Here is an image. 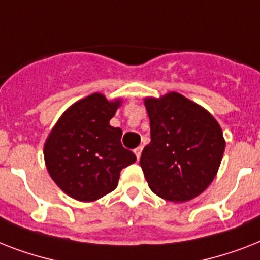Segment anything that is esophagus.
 <instances>
[{
    "mask_svg": "<svg viewBox=\"0 0 260 260\" xmlns=\"http://www.w3.org/2000/svg\"><path fill=\"white\" fill-rule=\"evenodd\" d=\"M142 151H143V147H138V148H135V150H134V152H135V155H136V158H138V160H139V159H140Z\"/></svg>",
    "mask_w": 260,
    "mask_h": 260,
    "instance_id": "1",
    "label": "esophagus"
}]
</instances>
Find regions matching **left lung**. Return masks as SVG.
Here are the masks:
<instances>
[{"label": "left lung", "mask_w": 260, "mask_h": 260, "mask_svg": "<svg viewBox=\"0 0 260 260\" xmlns=\"http://www.w3.org/2000/svg\"><path fill=\"white\" fill-rule=\"evenodd\" d=\"M151 142L140 158L150 189L171 202L193 200L216 177L225 150L217 120L185 95L146 97Z\"/></svg>", "instance_id": "left-lung-1"}]
</instances>
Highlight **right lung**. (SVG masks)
<instances>
[{
	"label": "right lung",
	"instance_id": "1",
	"mask_svg": "<svg viewBox=\"0 0 260 260\" xmlns=\"http://www.w3.org/2000/svg\"><path fill=\"white\" fill-rule=\"evenodd\" d=\"M121 104V98L90 94L69 106L47 136L43 154L48 174L77 201H97L113 191L120 171L136 162L122 147V131L109 124Z\"/></svg>",
	"mask_w": 260,
	"mask_h": 260
}]
</instances>
